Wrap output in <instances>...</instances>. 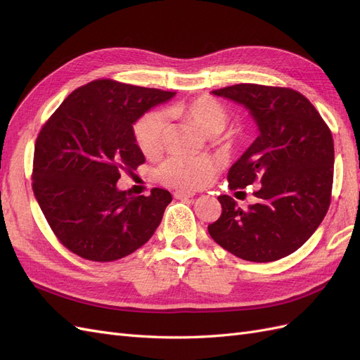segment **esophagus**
<instances>
[{"label": "esophagus", "instance_id": "1", "mask_svg": "<svg viewBox=\"0 0 360 360\" xmlns=\"http://www.w3.org/2000/svg\"><path fill=\"white\" fill-rule=\"evenodd\" d=\"M193 192H186V191H176L174 192V197L177 200H186V198H192L193 197Z\"/></svg>", "mask_w": 360, "mask_h": 360}]
</instances>
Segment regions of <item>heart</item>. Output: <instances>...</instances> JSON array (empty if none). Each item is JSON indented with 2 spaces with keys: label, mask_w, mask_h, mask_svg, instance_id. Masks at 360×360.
I'll list each match as a JSON object with an SVG mask.
<instances>
[{
  "label": "heart",
  "mask_w": 360,
  "mask_h": 360,
  "mask_svg": "<svg viewBox=\"0 0 360 360\" xmlns=\"http://www.w3.org/2000/svg\"><path fill=\"white\" fill-rule=\"evenodd\" d=\"M168 115H181L205 136H216L225 129L230 114L212 97H198L189 103L171 106ZM168 118L165 112H150L135 126L136 141L146 155H156L162 148ZM214 171L213 160L207 158H169L159 168V179L184 189H198L210 180Z\"/></svg>",
  "instance_id": "1"
}]
</instances>
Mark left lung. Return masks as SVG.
Here are the masks:
<instances>
[{
    "instance_id": "8db88e82",
    "label": "left lung",
    "mask_w": 360,
    "mask_h": 360,
    "mask_svg": "<svg viewBox=\"0 0 360 360\" xmlns=\"http://www.w3.org/2000/svg\"><path fill=\"white\" fill-rule=\"evenodd\" d=\"M212 94L249 111L258 136L228 171L231 189L261 183L242 210L221 195L222 214L209 225L213 240L238 258L269 263L297 250L328 213L333 183V139L303 94L282 86L237 84Z\"/></svg>"
}]
</instances>
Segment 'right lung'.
I'll list each match as a JSON object with an SVG mask.
<instances>
[{
	"mask_svg": "<svg viewBox=\"0 0 360 360\" xmlns=\"http://www.w3.org/2000/svg\"><path fill=\"white\" fill-rule=\"evenodd\" d=\"M176 93L99 79L68 96L37 136L32 191L58 240L91 261H114L150 240L172 201L165 189L129 197L122 169L146 158L134 124Z\"/></svg>",
	"mask_w": 360,
	"mask_h": 360,
	"instance_id": "right-lung-1",
	"label": "right lung"
}]
</instances>
